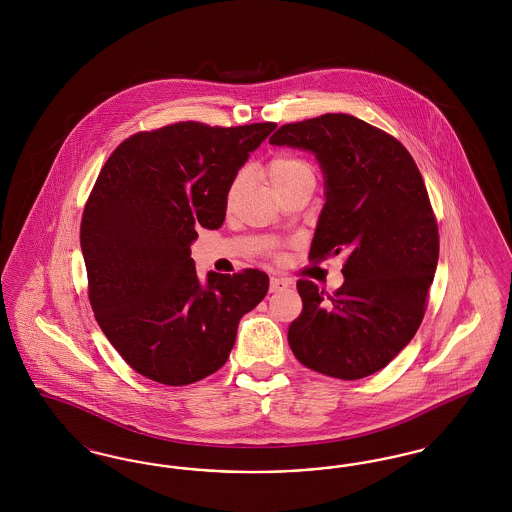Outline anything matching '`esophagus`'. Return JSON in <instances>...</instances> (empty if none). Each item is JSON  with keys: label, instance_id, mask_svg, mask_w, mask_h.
Segmentation results:
<instances>
[{"label": "esophagus", "instance_id": "1", "mask_svg": "<svg viewBox=\"0 0 512 512\" xmlns=\"http://www.w3.org/2000/svg\"><path fill=\"white\" fill-rule=\"evenodd\" d=\"M286 288H290V280L278 278V276L270 278V292H284Z\"/></svg>", "mask_w": 512, "mask_h": 512}]
</instances>
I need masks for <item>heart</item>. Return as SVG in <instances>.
<instances>
[{"instance_id": "1", "label": "heart", "mask_w": 512, "mask_h": 512, "mask_svg": "<svg viewBox=\"0 0 512 512\" xmlns=\"http://www.w3.org/2000/svg\"><path fill=\"white\" fill-rule=\"evenodd\" d=\"M265 176H267L268 184L272 186L274 192H284L286 188H290L293 184L305 180V178H315V171L313 167L297 157V155H290V153H278L274 157H270L265 165ZM242 186V176H238L228 190V201H232L238 190Z\"/></svg>"}]
</instances>
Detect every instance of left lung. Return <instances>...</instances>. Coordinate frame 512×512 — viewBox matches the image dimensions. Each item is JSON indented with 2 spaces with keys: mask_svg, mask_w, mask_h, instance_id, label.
Wrapping results in <instances>:
<instances>
[{
  "mask_svg": "<svg viewBox=\"0 0 512 512\" xmlns=\"http://www.w3.org/2000/svg\"><path fill=\"white\" fill-rule=\"evenodd\" d=\"M270 144L313 151L324 172L309 259L347 255L336 292L297 282L293 355L332 378L370 376L413 340L438 267V222L422 174L399 140L343 113L284 124Z\"/></svg>",
  "mask_w": 512,
  "mask_h": 512,
  "instance_id": "8db88e82",
  "label": "left lung"
}]
</instances>
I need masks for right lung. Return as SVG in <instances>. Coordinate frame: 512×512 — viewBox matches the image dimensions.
<instances>
[{
	"label": "right lung",
	"mask_w": 512,
	"mask_h": 512,
	"mask_svg": "<svg viewBox=\"0 0 512 512\" xmlns=\"http://www.w3.org/2000/svg\"><path fill=\"white\" fill-rule=\"evenodd\" d=\"M276 122H174L117 147L80 224L88 299L99 328L138 374L188 386L226 363L238 322L268 292L263 270L209 272L201 284L190 245L219 228L230 184Z\"/></svg>",
	"instance_id": "obj_1"
}]
</instances>
